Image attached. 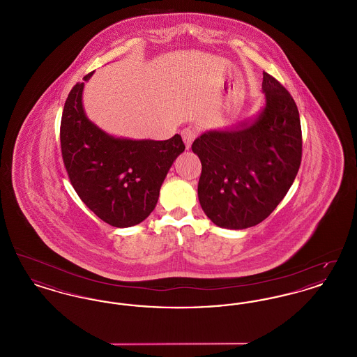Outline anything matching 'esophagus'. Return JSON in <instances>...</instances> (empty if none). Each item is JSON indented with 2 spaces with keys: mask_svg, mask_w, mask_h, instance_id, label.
<instances>
[{
  "mask_svg": "<svg viewBox=\"0 0 357 357\" xmlns=\"http://www.w3.org/2000/svg\"><path fill=\"white\" fill-rule=\"evenodd\" d=\"M198 135V131H197V128H194V127H186L183 131H182V137H183V142H185V144H186V149L188 150L190 147H191V143L194 142V139L197 137Z\"/></svg>",
  "mask_w": 357,
  "mask_h": 357,
  "instance_id": "1",
  "label": "esophagus"
}]
</instances>
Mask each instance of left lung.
<instances>
[{
    "label": "left lung",
    "instance_id": "left-lung-1",
    "mask_svg": "<svg viewBox=\"0 0 357 357\" xmlns=\"http://www.w3.org/2000/svg\"><path fill=\"white\" fill-rule=\"evenodd\" d=\"M265 105L257 119L236 130H211L191 149L202 163L198 198L214 225L242 230L272 214L300 169L303 137L297 105L264 72Z\"/></svg>",
    "mask_w": 357,
    "mask_h": 357
}]
</instances>
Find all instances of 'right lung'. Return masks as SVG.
I'll list each match as a JSON object with an SVG mask.
<instances>
[{
	"label": "right lung",
	"mask_w": 357,
	"mask_h": 357,
	"mask_svg": "<svg viewBox=\"0 0 357 357\" xmlns=\"http://www.w3.org/2000/svg\"><path fill=\"white\" fill-rule=\"evenodd\" d=\"M92 75L84 76V82ZM83 91L84 83L70 89L60 127L70 183L105 223L135 226L155 208L162 183L174 160L185 151V143L178 134L169 140L109 135L85 115Z\"/></svg>",
	"instance_id": "add662e5"
}]
</instances>
